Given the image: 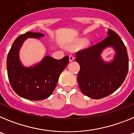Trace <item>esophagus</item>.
Segmentation results:
<instances>
[{
	"mask_svg": "<svg viewBox=\"0 0 134 134\" xmlns=\"http://www.w3.org/2000/svg\"><path fill=\"white\" fill-rule=\"evenodd\" d=\"M74 60V55H72V54H70V55H69V60H70V62L73 61V60Z\"/></svg>",
	"mask_w": 134,
	"mask_h": 134,
	"instance_id": "obj_1",
	"label": "esophagus"
}]
</instances>
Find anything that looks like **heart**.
<instances>
[{"label": "heart", "mask_w": 134, "mask_h": 134, "mask_svg": "<svg viewBox=\"0 0 134 134\" xmlns=\"http://www.w3.org/2000/svg\"><path fill=\"white\" fill-rule=\"evenodd\" d=\"M84 41H85L84 40H80V41H79V43H83Z\"/></svg>", "instance_id": "heart-1"}]
</instances>
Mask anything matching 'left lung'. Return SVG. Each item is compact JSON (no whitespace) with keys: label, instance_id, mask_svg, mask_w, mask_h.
Here are the masks:
<instances>
[{"label":"left lung","instance_id":"8db88e82","mask_svg":"<svg viewBox=\"0 0 134 134\" xmlns=\"http://www.w3.org/2000/svg\"><path fill=\"white\" fill-rule=\"evenodd\" d=\"M108 36L94 46L79 51L75 60L80 65L78 83L85 95L99 99L114 93L125 80L129 68L127 49L119 35L109 29ZM113 47L116 55L111 62H105L101 53Z\"/></svg>","mask_w":134,"mask_h":134}]
</instances>
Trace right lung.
<instances>
[{"mask_svg": "<svg viewBox=\"0 0 134 134\" xmlns=\"http://www.w3.org/2000/svg\"><path fill=\"white\" fill-rule=\"evenodd\" d=\"M43 36L40 33L30 31L19 35L7 56V73L11 87L18 95L29 100H43L49 97L69 62L68 55L56 60L47 55L33 66H23L19 59V50L24 41L28 38L39 39Z\"/></svg>", "mask_w": 134, "mask_h": 134, "instance_id": "obj_1", "label": "right lung"}]
</instances>
